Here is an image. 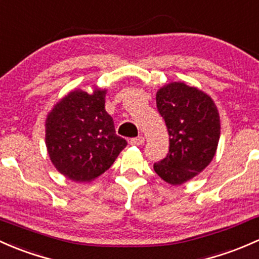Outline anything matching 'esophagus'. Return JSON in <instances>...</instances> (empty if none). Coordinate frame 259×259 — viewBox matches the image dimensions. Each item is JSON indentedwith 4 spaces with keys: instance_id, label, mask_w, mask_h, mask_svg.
<instances>
[{
    "instance_id": "obj_1",
    "label": "esophagus",
    "mask_w": 259,
    "mask_h": 259,
    "mask_svg": "<svg viewBox=\"0 0 259 259\" xmlns=\"http://www.w3.org/2000/svg\"><path fill=\"white\" fill-rule=\"evenodd\" d=\"M145 143V138L144 137H138V138H133L132 140H130V145H143V144Z\"/></svg>"
}]
</instances>
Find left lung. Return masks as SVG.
<instances>
[{"label": "left lung", "instance_id": "1", "mask_svg": "<svg viewBox=\"0 0 259 259\" xmlns=\"http://www.w3.org/2000/svg\"><path fill=\"white\" fill-rule=\"evenodd\" d=\"M157 110L164 118L170 148L154 170L178 186L202 172L216 154L221 120L212 98L184 81L165 84L156 93Z\"/></svg>", "mask_w": 259, "mask_h": 259}]
</instances>
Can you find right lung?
I'll use <instances>...</instances> for the list:
<instances>
[{
    "label": "right lung",
    "mask_w": 259,
    "mask_h": 259,
    "mask_svg": "<svg viewBox=\"0 0 259 259\" xmlns=\"http://www.w3.org/2000/svg\"><path fill=\"white\" fill-rule=\"evenodd\" d=\"M107 89H75L46 119V146L54 167L75 182H91L113 165L126 146L105 110Z\"/></svg>",
    "instance_id": "1"
}]
</instances>
